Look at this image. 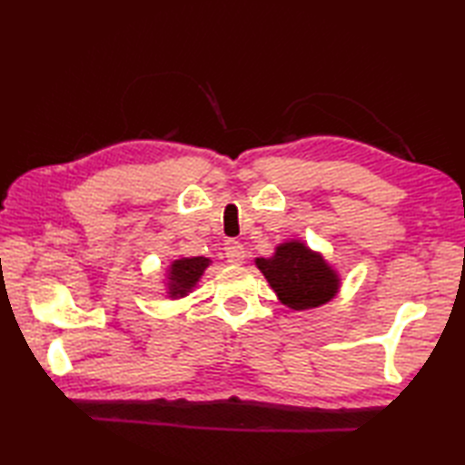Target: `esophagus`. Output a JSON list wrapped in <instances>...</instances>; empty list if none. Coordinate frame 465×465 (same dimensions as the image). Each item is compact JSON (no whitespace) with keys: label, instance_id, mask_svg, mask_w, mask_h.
Returning <instances> with one entry per match:
<instances>
[{"label":"esophagus","instance_id":"esophagus-1","mask_svg":"<svg viewBox=\"0 0 465 465\" xmlns=\"http://www.w3.org/2000/svg\"><path fill=\"white\" fill-rule=\"evenodd\" d=\"M223 252L230 263H242L245 260V248L238 240H227L223 245Z\"/></svg>","mask_w":465,"mask_h":465}]
</instances>
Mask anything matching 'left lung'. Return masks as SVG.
I'll return each instance as SVG.
<instances>
[{"mask_svg":"<svg viewBox=\"0 0 465 465\" xmlns=\"http://www.w3.org/2000/svg\"><path fill=\"white\" fill-rule=\"evenodd\" d=\"M255 265L292 310H310L330 302L340 288L335 273L320 253L302 242H288L275 248L273 258H258Z\"/></svg>","mask_w":465,"mask_h":465,"instance_id":"obj_1","label":"left lung"}]
</instances>
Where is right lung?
I'll use <instances>...</instances> for the list:
<instances>
[{
  "label": "right lung",
  "instance_id": "add662e5",
  "mask_svg": "<svg viewBox=\"0 0 465 465\" xmlns=\"http://www.w3.org/2000/svg\"><path fill=\"white\" fill-rule=\"evenodd\" d=\"M207 265H210V260L207 258H182L175 260L170 268V273H167V288H170V298H183L187 295L197 280L202 278V273L205 272Z\"/></svg>",
  "mask_w": 465,
  "mask_h": 465
}]
</instances>
